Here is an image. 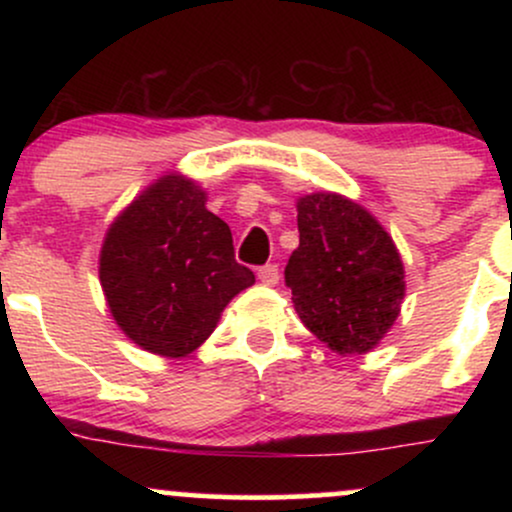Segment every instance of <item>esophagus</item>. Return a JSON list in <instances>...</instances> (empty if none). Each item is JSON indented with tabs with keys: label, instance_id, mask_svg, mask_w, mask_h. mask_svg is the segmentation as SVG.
Here are the masks:
<instances>
[{
	"label": "esophagus",
	"instance_id": "obj_1",
	"mask_svg": "<svg viewBox=\"0 0 512 512\" xmlns=\"http://www.w3.org/2000/svg\"><path fill=\"white\" fill-rule=\"evenodd\" d=\"M257 279H260L264 286L279 284V267H276V264H264V267L257 269Z\"/></svg>",
	"mask_w": 512,
	"mask_h": 512
}]
</instances>
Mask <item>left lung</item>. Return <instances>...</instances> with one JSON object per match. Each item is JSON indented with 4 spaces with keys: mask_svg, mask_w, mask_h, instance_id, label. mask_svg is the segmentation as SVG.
<instances>
[{
    "mask_svg": "<svg viewBox=\"0 0 512 512\" xmlns=\"http://www.w3.org/2000/svg\"><path fill=\"white\" fill-rule=\"evenodd\" d=\"M301 243L286 286L303 325L337 354H368L395 325L404 301V264L370 211L337 192L296 202Z\"/></svg>",
    "mask_w": 512,
    "mask_h": 512,
    "instance_id": "1",
    "label": "left lung"
}]
</instances>
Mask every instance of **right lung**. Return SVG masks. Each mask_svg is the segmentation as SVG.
<instances>
[{"label":"right lung","mask_w":512,"mask_h":512,"mask_svg":"<svg viewBox=\"0 0 512 512\" xmlns=\"http://www.w3.org/2000/svg\"><path fill=\"white\" fill-rule=\"evenodd\" d=\"M101 286L117 327L156 356L192 354L233 296L255 284L236 262L231 228L207 209V192L168 173L110 223Z\"/></svg>","instance_id":"right-lung-1"}]
</instances>
